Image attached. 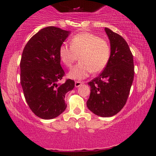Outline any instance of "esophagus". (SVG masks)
<instances>
[{
	"label": "esophagus",
	"instance_id": "esophagus-1",
	"mask_svg": "<svg viewBox=\"0 0 156 156\" xmlns=\"http://www.w3.org/2000/svg\"><path fill=\"white\" fill-rule=\"evenodd\" d=\"M82 84H83V82H80V81H76V82H75V84H74V85H75V87H80Z\"/></svg>",
	"mask_w": 156,
	"mask_h": 156
}]
</instances>
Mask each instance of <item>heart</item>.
<instances>
[{
	"label": "heart",
	"mask_w": 156,
	"mask_h": 156,
	"mask_svg": "<svg viewBox=\"0 0 156 156\" xmlns=\"http://www.w3.org/2000/svg\"><path fill=\"white\" fill-rule=\"evenodd\" d=\"M110 55L108 42L89 33L74 35L70 41V47L63 44L59 49V58L67 67H71L79 57L80 62L69 72V76L74 80H84L92 72L102 71L107 65Z\"/></svg>",
	"instance_id": "heart-1"
}]
</instances>
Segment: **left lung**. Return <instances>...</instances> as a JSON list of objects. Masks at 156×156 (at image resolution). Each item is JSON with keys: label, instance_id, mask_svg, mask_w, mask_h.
<instances>
[{"label": "left lung", "instance_id": "1", "mask_svg": "<svg viewBox=\"0 0 156 156\" xmlns=\"http://www.w3.org/2000/svg\"><path fill=\"white\" fill-rule=\"evenodd\" d=\"M111 45L109 61L97 77L88 83L91 93L87 106L97 116L110 117L126 103L134 77L133 55L126 40L105 27Z\"/></svg>", "mask_w": 156, "mask_h": 156}]
</instances>
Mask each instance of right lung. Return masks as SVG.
Returning a JSON list of instances; mask_svg holds the SVG:
<instances>
[{"label":"right lung","mask_w":156,"mask_h":156,"mask_svg":"<svg viewBox=\"0 0 156 156\" xmlns=\"http://www.w3.org/2000/svg\"><path fill=\"white\" fill-rule=\"evenodd\" d=\"M70 33L59 27H44L25 46L20 60V84L29 107L42 119L56 118L66 109L65 94L74 87L60 65L59 49Z\"/></svg>","instance_id":"add662e5"}]
</instances>
